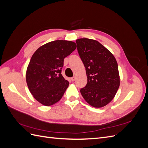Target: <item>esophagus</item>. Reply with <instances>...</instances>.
<instances>
[{
  "label": "esophagus",
  "instance_id": "esophagus-1",
  "mask_svg": "<svg viewBox=\"0 0 148 148\" xmlns=\"http://www.w3.org/2000/svg\"><path fill=\"white\" fill-rule=\"evenodd\" d=\"M75 79H76V78H75V77H72V78H71V81H72V82H74L75 80Z\"/></svg>",
  "mask_w": 148,
  "mask_h": 148
}]
</instances>
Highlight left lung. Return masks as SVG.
Returning a JSON list of instances; mask_svg holds the SVG:
<instances>
[{
    "instance_id": "left-lung-1",
    "label": "left lung",
    "mask_w": 148,
    "mask_h": 148,
    "mask_svg": "<svg viewBox=\"0 0 148 148\" xmlns=\"http://www.w3.org/2000/svg\"><path fill=\"white\" fill-rule=\"evenodd\" d=\"M76 42L88 78L86 86L80 92L89 105L101 108L114 99L120 86L117 60L96 40L81 38Z\"/></svg>"
}]
</instances>
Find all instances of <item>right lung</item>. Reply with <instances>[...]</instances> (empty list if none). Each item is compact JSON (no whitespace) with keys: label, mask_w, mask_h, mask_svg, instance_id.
I'll list each match as a JSON object with an SVG mask.
<instances>
[{"label":"right lung","mask_w":148,"mask_h":148,"mask_svg":"<svg viewBox=\"0 0 148 148\" xmlns=\"http://www.w3.org/2000/svg\"><path fill=\"white\" fill-rule=\"evenodd\" d=\"M77 48L76 43L56 40L44 44L33 53L27 67L26 80L31 95L41 104L59 102L69 82L61 74L64 60Z\"/></svg>","instance_id":"add662e5"}]
</instances>
